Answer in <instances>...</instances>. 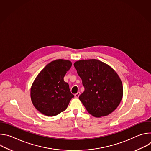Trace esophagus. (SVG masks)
Listing matches in <instances>:
<instances>
[{"mask_svg": "<svg viewBox=\"0 0 151 151\" xmlns=\"http://www.w3.org/2000/svg\"><path fill=\"white\" fill-rule=\"evenodd\" d=\"M80 94H81L80 92H78L76 94H75V97L76 98H78V97H79V96H80Z\"/></svg>", "mask_w": 151, "mask_h": 151, "instance_id": "34e87169", "label": "esophagus"}]
</instances>
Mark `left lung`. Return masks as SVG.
Returning <instances> with one entry per match:
<instances>
[{"mask_svg":"<svg viewBox=\"0 0 151 151\" xmlns=\"http://www.w3.org/2000/svg\"><path fill=\"white\" fill-rule=\"evenodd\" d=\"M85 90L79 99L89 114L107 116L119 106L123 96L121 79L107 64L96 60H81L74 63Z\"/></svg>","mask_w":151,"mask_h":151,"instance_id":"8db88e82","label":"left lung"}]
</instances>
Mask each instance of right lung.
Listing matches in <instances>:
<instances>
[{
  "instance_id": "1",
  "label": "right lung",
  "mask_w": 151,
  "mask_h": 151,
  "mask_svg": "<svg viewBox=\"0 0 151 151\" xmlns=\"http://www.w3.org/2000/svg\"><path fill=\"white\" fill-rule=\"evenodd\" d=\"M71 66L69 60H56L48 64L36 76L30 96L33 104L41 114L54 116L66 109L74 96L63 78Z\"/></svg>"
}]
</instances>
